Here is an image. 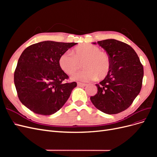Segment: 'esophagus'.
Segmentation results:
<instances>
[{"instance_id":"1","label":"esophagus","mask_w":157,"mask_h":157,"mask_svg":"<svg viewBox=\"0 0 157 157\" xmlns=\"http://www.w3.org/2000/svg\"><path fill=\"white\" fill-rule=\"evenodd\" d=\"M77 85L78 86H80V87H84V86H86V84H85V83H82V82H77Z\"/></svg>"}]
</instances>
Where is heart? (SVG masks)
I'll list each match as a JSON object with an SVG mask.
<instances>
[{
	"mask_svg": "<svg viewBox=\"0 0 157 157\" xmlns=\"http://www.w3.org/2000/svg\"><path fill=\"white\" fill-rule=\"evenodd\" d=\"M72 53L65 52L59 58L61 69L67 75H72L81 67L83 70L75 73L71 78L75 80L89 81L105 78L110 71L111 59L105 51L101 50L98 46L83 44L77 46Z\"/></svg>",
	"mask_w": 157,
	"mask_h": 157,
	"instance_id": "1",
	"label": "heart"
}]
</instances>
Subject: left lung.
Listing matches in <instances>:
<instances>
[{"label": "left lung", "instance_id": "1", "mask_svg": "<svg viewBox=\"0 0 157 157\" xmlns=\"http://www.w3.org/2000/svg\"><path fill=\"white\" fill-rule=\"evenodd\" d=\"M98 43L110 56L111 67L107 77L96 84L97 94L90 100L103 113H119L132 105L141 91L143 65L135 50L124 42L107 39Z\"/></svg>", "mask_w": 157, "mask_h": 157}]
</instances>
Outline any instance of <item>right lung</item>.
Segmentation results:
<instances>
[{
	"mask_svg": "<svg viewBox=\"0 0 157 157\" xmlns=\"http://www.w3.org/2000/svg\"><path fill=\"white\" fill-rule=\"evenodd\" d=\"M43 41L24 50L14 71L17 96L26 107L36 114L50 115L67 101L77 82L69 78L59 65L60 56L77 44Z\"/></svg>",
	"mask_w": 157,
	"mask_h": 157,
	"instance_id": "1",
	"label": "right lung"
}]
</instances>
